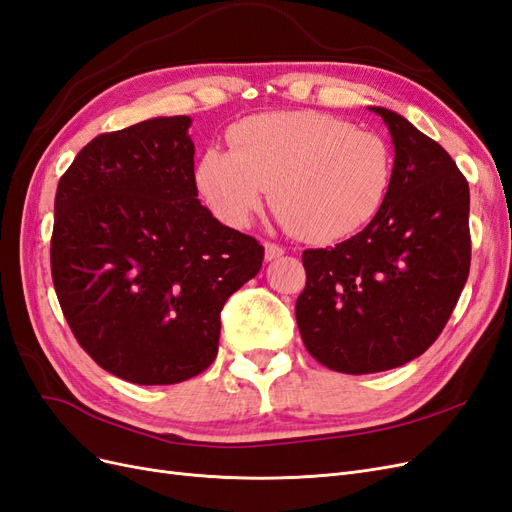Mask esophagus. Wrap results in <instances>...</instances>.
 I'll use <instances>...</instances> for the list:
<instances>
[{
    "label": "esophagus",
    "mask_w": 512,
    "mask_h": 512,
    "mask_svg": "<svg viewBox=\"0 0 512 512\" xmlns=\"http://www.w3.org/2000/svg\"><path fill=\"white\" fill-rule=\"evenodd\" d=\"M284 256V247L277 245V243H265V258L267 260H275Z\"/></svg>",
    "instance_id": "esophagus-1"
}]
</instances>
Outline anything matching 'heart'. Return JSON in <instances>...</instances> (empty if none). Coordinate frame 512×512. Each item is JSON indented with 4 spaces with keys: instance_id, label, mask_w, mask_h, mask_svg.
<instances>
[{
    "instance_id": "heart-1",
    "label": "heart",
    "mask_w": 512,
    "mask_h": 512,
    "mask_svg": "<svg viewBox=\"0 0 512 512\" xmlns=\"http://www.w3.org/2000/svg\"><path fill=\"white\" fill-rule=\"evenodd\" d=\"M228 141L230 151L203 153L196 188L232 228L250 222L271 190V207L292 235L335 243L374 220L391 188L393 158L384 138L331 115H256Z\"/></svg>"
}]
</instances>
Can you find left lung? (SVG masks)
Segmentation results:
<instances>
[{"label": "left lung", "instance_id": "obj_1", "mask_svg": "<svg viewBox=\"0 0 512 512\" xmlns=\"http://www.w3.org/2000/svg\"><path fill=\"white\" fill-rule=\"evenodd\" d=\"M395 147L391 188L359 235L305 250L294 316L307 352L342 374L421 356L451 318L470 273V188L453 158L382 106Z\"/></svg>", "mask_w": 512, "mask_h": 512}]
</instances>
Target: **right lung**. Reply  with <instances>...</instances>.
Wrapping results in <instances>:
<instances>
[{
	"label": "right lung",
	"mask_w": 512,
	"mask_h": 512,
	"mask_svg": "<svg viewBox=\"0 0 512 512\" xmlns=\"http://www.w3.org/2000/svg\"><path fill=\"white\" fill-rule=\"evenodd\" d=\"M188 115L96 136L59 179L57 299L76 342L134 384H177L218 354L220 312L265 247L200 205Z\"/></svg>",
	"instance_id": "1"
}]
</instances>
